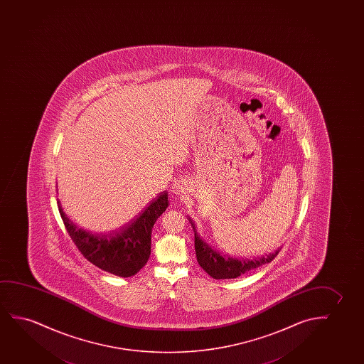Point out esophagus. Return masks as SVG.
Segmentation results:
<instances>
[{
	"instance_id": "1",
	"label": "esophagus",
	"mask_w": 364,
	"mask_h": 364,
	"mask_svg": "<svg viewBox=\"0 0 364 364\" xmlns=\"http://www.w3.org/2000/svg\"><path fill=\"white\" fill-rule=\"evenodd\" d=\"M174 193L178 195L183 194L184 193V185L181 184V183L174 185Z\"/></svg>"
}]
</instances>
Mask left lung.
Instances as JSON below:
<instances>
[{
    "label": "left lung",
    "mask_w": 364,
    "mask_h": 364,
    "mask_svg": "<svg viewBox=\"0 0 364 364\" xmlns=\"http://www.w3.org/2000/svg\"><path fill=\"white\" fill-rule=\"evenodd\" d=\"M188 219H189L190 224H191V228L194 229L195 252H196L198 262H199L205 272L209 274L213 279H236V277H239L250 269H257L262 264H269L279 255V249L276 250L274 254L267 255L266 257L262 256V257L254 259H239L230 257V256H225V255L219 252L218 250L211 247L206 241L201 239L200 235L196 232L194 221L190 218H188Z\"/></svg>",
    "instance_id": "left-lung-1"
}]
</instances>
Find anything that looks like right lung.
I'll return each mask as SVG.
<instances>
[{"label": "right lung", "instance_id": "1", "mask_svg": "<svg viewBox=\"0 0 364 364\" xmlns=\"http://www.w3.org/2000/svg\"><path fill=\"white\" fill-rule=\"evenodd\" d=\"M60 203V201H58ZM169 205L168 193H161L136 219L124 229L100 234L80 228L58 208L67 232L80 254L97 267L119 277H130L148 262L151 250V230Z\"/></svg>", "mask_w": 364, "mask_h": 364}]
</instances>
